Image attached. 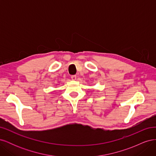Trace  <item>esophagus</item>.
<instances>
[{
	"mask_svg": "<svg viewBox=\"0 0 156 156\" xmlns=\"http://www.w3.org/2000/svg\"><path fill=\"white\" fill-rule=\"evenodd\" d=\"M71 78H72V80H73V81H75V80H76V75H72V77H71Z\"/></svg>",
	"mask_w": 156,
	"mask_h": 156,
	"instance_id": "esophagus-1",
	"label": "esophagus"
}]
</instances>
